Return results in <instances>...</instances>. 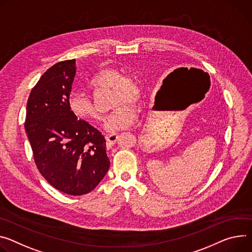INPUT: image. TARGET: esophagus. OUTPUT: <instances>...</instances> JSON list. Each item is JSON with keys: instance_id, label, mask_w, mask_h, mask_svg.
Segmentation results:
<instances>
[{"instance_id": "1", "label": "esophagus", "mask_w": 252, "mask_h": 252, "mask_svg": "<svg viewBox=\"0 0 252 252\" xmlns=\"http://www.w3.org/2000/svg\"><path fill=\"white\" fill-rule=\"evenodd\" d=\"M106 139V145L108 148H111L114 144H116V142L119 140V134L118 133H111V134H108L105 136Z\"/></svg>"}]
</instances>
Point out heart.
<instances>
[{
	"label": "heart",
	"instance_id": "1",
	"mask_svg": "<svg viewBox=\"0 0 252 252\" xmlns=\"http://www.w3.org/2000/svg\"><path fill=\"white\" fill-rule=\"evenodd\" d=\"M88 87L94 90L111 89V106L114 108L104 121V128L110 132L126 129L138 120V108L133 104L140 98L139 82L130 75H123L117 69H102L89 79ZM70 111L78 119L89 123L100 121V114L90 97L84 94H72L68 99Z\"/></svg>",
	"mask_w": 252,
	"mask_h": 252
}]
</instances>
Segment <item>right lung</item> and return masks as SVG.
Instances as JSON below:
<instances>
[{
  "label": "right lung",
  "instance_id": "obj_1",
  "mask_svg": "<svg viewBox=\"0 0 252 252\" xmlns=\"http://www.w3.org/2000/svg\"><path fill=\"white\" fill-rule=\"evenodd\" d=\"M75 73L72 59L41 76L28 98L25 129L45 180L60 192L80 196L99 184L110 162L103 134L68 106Z\"/></svg>",
  "mask_w": 252,
  "mask_h": 252
}]
</instances>
